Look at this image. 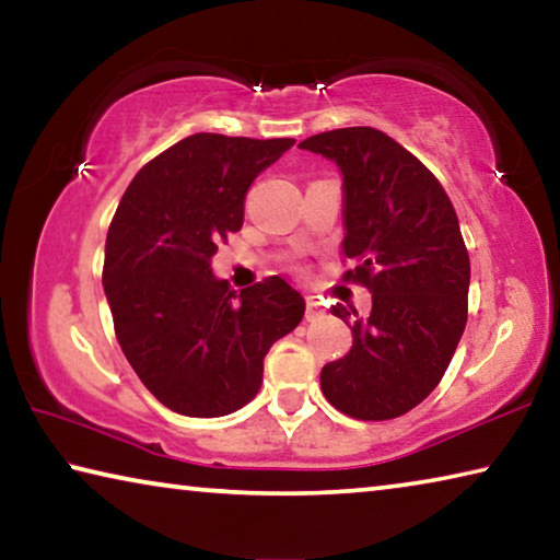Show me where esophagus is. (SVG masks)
Here are the masks:
<instances>
[{
    "label": "esophagus",
    "mask_w": 560,
    "mask_h": 560,
    "mask_svg": "<svg viewBox=\"0 0 560 560\" xmlns=\"http://www.w3.org/2000/svg\"><path fill=\"white\" fill-rule=\"evenodd\" d=\"M320 316H324V308H320V303L314 296H308L306 299V320H318Z\"/></svg>",
    "instance_id": "34e87169"
}]
</instances>
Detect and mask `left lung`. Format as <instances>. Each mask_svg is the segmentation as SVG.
<instances>
[{
	"instance_id": "1",
	"label": "left lung",
	"mask_w": 560,
	"mask_h": 560,
	"mask_svg": "<svg viewBox=\"0 0 560 560\" xmlns=\"http://www.w3.org/2000/svg\"><path fill=\"white\" fill-rule=\"evenodd\" d=\"M301 150L343 175L346 271L373 293L368 318L330 314L353 330L350 353L320 371V390L355 420H393L428 397L467 326L469 254L457 212L428 167L383 130L318 132Z\"/></svg>"
}]
</instances>
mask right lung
I'll return each mask as SVG.
<instances>
[{
  "label": "right lung",
  "instance_id": "obj_1",
  "mask_svg": "<svg viewBox=\"0 0 560 560\" xmlns=\"http://www.w3.org/2000/svg\"><path fill=\"white\" fill-rule=\"evenodd\" d=\"M296 143L195 132L140 170L106 236L103 289L118 343L160 402L187 417L240 410L264 355L306 303L281 277L240 293L217 279V244L244 224L254 179Z\"/></svg>",
  "mask_w": 560,
  "mask_h": 560
}]
</instances>
